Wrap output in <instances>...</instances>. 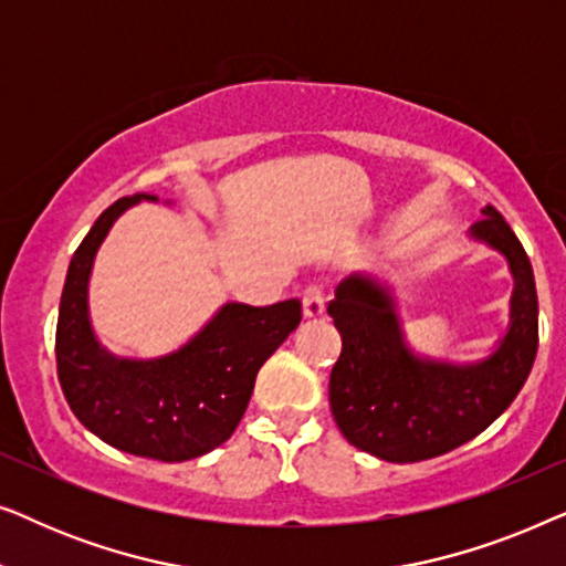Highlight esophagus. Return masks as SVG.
Listing matches in <instances>:
<instances>
[{
	"label": "esophagus",
	"mask_w": 566,
	"mask_h": 566,
	"mask_svg": "<svg viewBox=\"0 0 566 566\" xmlns=\"http://www.w3.org/2000/svg\"><path fill=\"white\" fill-rule=\"evenodd\" d=\"M301 304H304L306 316H319L324 312V304H327V293L316 283L306 285L304 293H301Z\"/></svg>",
	"instance_id": "obj_1"
}]
</instances>
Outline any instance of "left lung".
<instances>
[{"label":"left lung","instance_id":"obj_1","mask_svg":"<svg viewBox=\"0 0 566 566\" xmlns=\"http://www.w3.org/2000/svg\"><path fill=\"white\" fill-rule=\"evenodd\" d=\"M471 234L500 250L515 275L513 324L476 366L420 360L401 345L399 322L381 285L347 277L329 301L343 353L329 376V407L355 448L412 463L469 443L513 405L538 350V296L528 254L505 219L486 208Z\"/></svg>","mask_w":566,"mask_h":566}]
</instances>
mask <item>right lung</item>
<instances>
[{"label": "right lung", "mask_w": 566, "mask_h": 566, "mask_svg": "<svg viewBox=\"0 0 566 566\" xmlns=\"http://www.w3.org/2000/svg\"><path fill=\"white\" fill-rule=\"evenodd\" d=\"M142 198L149 196H126L105 208L69 262L56 324L59 384L76 420L107 446L144 459L188 461L231 438L262 363L298 327L301 304H227L167 358L107 355L90 329V270L113 221Z\"/></svg>", "instance_id": "1"}]
</instances>
